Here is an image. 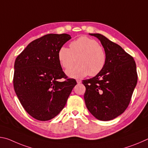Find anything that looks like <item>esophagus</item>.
<instances>
[{"label": "esophagus", "mask_w": 148, "mask_h": 148, "mask_svg": "<svg viewBox=\"0 0 148 148\" xmlns=\"http://www.w3.org/2000/svg\"><path fill=\"white\" fill-rule=\"evenodd\" d=\"M76 82H77V84L82 83V80H80V79H76Z\"/></svg>", "instance_id": "obj_1"}]
</instances>
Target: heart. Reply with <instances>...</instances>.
I'll return each mask as SVG.
<instances>
[{
  "label": "heart",
  "instance_id": "obj_1",
  "mask_svg": "<svg viewBox=\"0 0 148 148\" xmlns=\"http://www.w3.org/2000/svg\"><path fill=\"white\" fill-rule=\"evenodd\" d=\"M69 48L60 47L58 59L65 69L71 67L76 58V64L66 71L69 76L82 78L89 75L95 76L101 72L106 63V54L95 40L81 36L69 44Z\"/></svg>",
  "mask_w": 148,
  "mask_h": 148
}]
</instances>
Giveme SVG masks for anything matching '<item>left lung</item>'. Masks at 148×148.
Masks as SVG:
<instances>
[{"mask_svg":"<svg viewBox=\"0 0 148 148\" xmlns=\"http://www.w3.org/2000/svg\"><path fill=\"white\" fill-rule=\"evenodd\" d=\"M97 37L106 54L104 69L97 76L83 80L87 108L101 121H109L123 113L136 86V62L122 47L101 34Z\"/></svg>","mask_w":148,"mask_h":148,"instance_id":"obj_1","label":"left lung"}]
</instances>
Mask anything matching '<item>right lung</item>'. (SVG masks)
Instances as JSON below:
<instances>
[{
    "mask_svg": "<svg viewBox=\"0 0 148 148\" xmlns=\"http://www.w3.org/2000/svg\"><path fill=\"white\" fill-rule=\"evenodd\" d=\"M71 38L68 34L44 35L31 42L15 61V92L25 111L39 121L57 116L77 84L66 76L58 59L60 47Z\"/></svg>",
    "mask_w": 148,
    "mask_h": 148,
    "instance_id": "obj_1",
    "label": "right lung"
}]
</instances>
